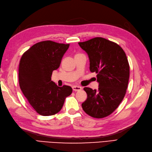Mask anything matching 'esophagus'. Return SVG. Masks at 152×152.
I'll return each instance as SVG.
<instances>
[{"instance_id": "34e87169", "label": "esophagus", "mask_w": 152, "mask_h": 152, "mask_svg": "<svg viewBox=\"0 0 152 152\" xmlns=\"http://www.w3.org/2000/svg\"><path fill=\"white\" fill-rule=\"evenodd\" d=\"M72 89L73 91H80L82 90V88L78 86H73Z\"/></svg>"}]
</instances>
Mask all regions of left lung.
Here are the masks:
<instances>
[{
  "label": "left lung",
  "mask_w": 152,
  "mask_h": 152,
  "mask_svg": "<svg viewBox=\"0 0 152 152\" xmlns=\"http://www.w3.org/2000/svg\"><path fill=\"white\" fill-rule=\"evenodd\" d=\"M78 43L88 56L90 70L97 73L99 83L97 90L84 88L87 99L83 109L96 118L106 117L116 109L126 93L129 78L126 55L116 43L99 37Z\"/></svg>",
  "instance_id": "left-lung-1"
}]
</instances>
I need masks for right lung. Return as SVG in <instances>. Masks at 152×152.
<instances>
[{
  "label": "right lung",
  "instance_id": "right-lung-1",
  "mask_svg": "<svg viewBox=\"0 0 152 152\" xmlns=\"http://www.w3.org/2000/svg\"><path fill=\"white\" fill-rule=\"evenodd\" d=\"M69 44L43 41L32 45L23 54L19 66L20 88L29 103L42 116L61 110L66 97L72 93L69 86L59 87L51 80Z\"/></svg>",
  "mask_w": 152,
  "mask_h": 152
}]
</instances>
